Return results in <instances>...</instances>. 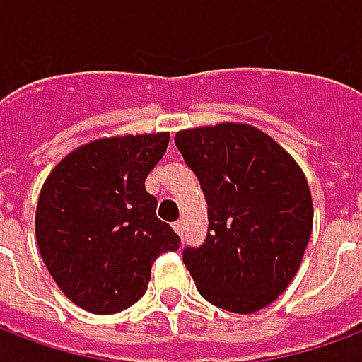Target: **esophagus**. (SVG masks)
<instances>
[{"label":"esophagus","mask_w":362,"mask_h":362,"mask_svg":"<svg viewBox=\"0 0 362 362\" xmlns=\"http://www.w3.org/2000/svg\"><path fill=\"white\" fill-rule=\"evenodd\" d=\"M173 227H174V230L178 233V235H180V236L184 235V223H182V221H176Z\"/></svg>","instance_id":"esophagus-1"}]
</instances>
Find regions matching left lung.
Segmentation results:
<instances>
[{"mask_svg":"<svg viewBox=\"0 0 362 362\" xmlns=\"http://www.w3.org/2000/svg\"><path fill=\"white\" fill-rule=\"evenodd\" d=\"M174 143L207 202L205 243L182 252L199 295L236 314L272 304L310 240L314 211L300 166L246 124L184 129Z\"/></svg>","mask_w":362,"mask_h":362,"instance_id":"obj_1","label":"left lung"}]
</instances>
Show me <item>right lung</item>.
<instances>
[{"label": "right lung", "mask_w": 362, "mask_h": 362, "mask_svg": "<svg viewBox=\"0 0 362 362\" xmlns=\"http://www.w3.org/2000/svg\"><path fill=\"white\" fill-rule=\"evenodd\" d=\"M170 135L104 137L71 151L44 182L36 205V240L62 293L93 314L137 303L151 267L180 236L157 217L145 178Z\"/></svg>", "instance_id": "obj_1"}]
</instances>
